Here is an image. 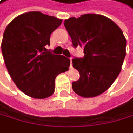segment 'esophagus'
I'll return each instance as SVG.
<instances>
[{
  "label": "esophagus",
  "mask_w": 133,
  "mask_h": 133,
  "mask_svg": "<svg viewBox=\"0 0 133 133\" xmlns=\"http://www.w3.org/2000/svg\"><path fill=\"white\" fill-rule=\"evenodd\" d=\"M69 60H70V67L72 68V58H69Z\"/></svg>",
  "instance_id": "1"
}]
</instances>
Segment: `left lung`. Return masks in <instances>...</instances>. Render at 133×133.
<instances>
[{
	"instance_id": "1",
	"label": "left lung",
	"mask_w": 133,
	"mask_h": 133,
	"mask_svg": "<svg viewBox=\"0 0 133 133\" xmlns=\"http://www.w3.org/2000/svg\"><path fill=\"white\" fill-rule=\"evenodd\" d=\"M73 46L83 48V58H74L80 78L72 83L75 93L94 97L105 91L117 78L126 55V39L109 18L87 14L64 20Z\"/></svg>"
}]
</instances>
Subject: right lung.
I'll return each instance as SVG.
<instances>
[{
    "mask_svg": "<svg viewBox=\"0 0 133 133\" xmlns=\"http://www.w3.org/2000/svg\"><path fill=\"white\" fill-rule=\"evenodd\" d=\"M61 23L55 17L32 11L18 15L5 28L2 55L12 80L27 96L36 99L50 96L55 78L69 69V59L46 48L50 34Z\"/></svg>",
    "mask_w": 133,
    "mask_h": 133,
    "instance_id": "right-lung-1",
    "label": "right lung"
}]
</instances>
